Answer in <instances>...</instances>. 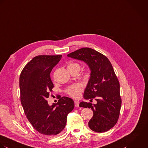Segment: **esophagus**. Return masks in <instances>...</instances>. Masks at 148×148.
<instances>
[{"label": "esophagus", "instance_id": "1", "mask_svg": "<svg viewBox=\"0 0 148 148\" xmlns=\"http://www.w3.org/2000/svg\"><path fill=\"white\" fill-rule=\"evenodd\" d=\"M74 103H75V106L76 108H78L79 107V102L78 101H74Z\"/></svg>", "mask_w": 148, "mask_h": 148}]
</instances>
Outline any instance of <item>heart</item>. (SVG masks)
<instances>
[{
	"instance_id": "1",
	"label": "heart",
	"mask_w": 148,
	"mask_h": 148,
	"mask_svg": "<svg viewBox=\"0 0 148 148\" xmlns=\"http://www.w3.org/2000/svg\"><path fill=\"white\" fill-rule=\"evenodd\" d=\"M68 69H77L79 70L80 64L77 63H71L67 66ZM88 75V73L86 74V76ZM84 90V87L81 84H77L71 85L66 90V93L74 98H77L80 96L81 93Z\"/></svg>"
}]
</instances>
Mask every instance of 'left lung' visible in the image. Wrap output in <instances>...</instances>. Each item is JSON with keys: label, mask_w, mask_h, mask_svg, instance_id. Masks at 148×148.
Listing matches in <instances>:
<instances>
[{"label": "left lung", "mask_w": 148, "mask_h": 148, "mask_svg": "<svg viewBox=\"0 0 148 148\" xmlns=\"http://www.w3.org/2000/svg\"><path fill=\"white\" fill-rule=\"evenodd\" d=\"M85 62L91 73L84 97L97 101L96 104L81 102L80 107L91 108L93 116L88 125L91 130L102 133L112 129L117 122L121 106L119 83L108 58L89 47L77 50L67 56Z\"/></svg>", "instance_id": "obj_1"}]
</instances>
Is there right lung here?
<instances>
[{"mask_svg": "<svg viewBox=\"0 0 148 148\" xmlns=\"http://www.w3.org/2000/svg\"><path fill=\"white\" fill-rule=\"evenodd\" d=\"M58 56H38L27 63L19 78L21 101L25 113L34 128L42 134L54 136L64 128L67 116L74 108L69 97H58L51 106L46 99L54 85L50 73L62 58Z\"/></svg>", "mask_w": 148, "mask_h": 148, "instance_id": "add662e5", "label": "right lung"}]
</instances>
